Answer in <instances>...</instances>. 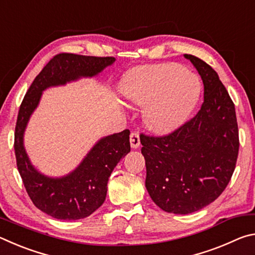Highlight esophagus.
I'll return each mask as SVG.
<instances>
[{
    "instance_id": "34e87169",
    "label": "esophagus",
    "mask_w": 255,
    "mask_h": 255,
    "mask_svg": "<svg viewBox=\"0 0 255 255\" xmlns=\"http://www.w3.org/2000/svg\"><path fill=\"white\" fill-rule=\"evenodd\" d=\"M140 139H139V133L138 132H131L130 133V146L131 148L136 149L139 147Z\"/></svg>"
}]
</instances>
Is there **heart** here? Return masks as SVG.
<instances>
[{
  "instance_id": "b5f03b06",
  "label": "heart",
  "mask_w": 255,
  "mask_h": 255,
  "mask_svg": "<svg viewBox=\"0 0 255 255\" xmlns=\"http://www.w3.org/2000/svg\"><path fill=\"white\" fill-rule=\"evenodd\" d=\"M122 93L132 105L145 107L143 117L150 131L166 135L187 122L199 98L200 83L179 64H154L129 73Z\"/></svg>"
}]
</instances>
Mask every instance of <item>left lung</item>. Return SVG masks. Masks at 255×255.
<instances>
[{"mask_svg": "<svg viewBox=\"0 0 255 255\" xmlns=\"http://www.w3.org/2000/svg\"><path fill=\"white\" fill-rule=\"evenodd\" d=\"M183 56L204 83L201 109L170 135H140L146 189L159 208L179 215L200 210L222 195L240 147L234 103L218 74L196 56Z\"/></svg>", "mask_w": 255, "mask_h": 255, "instance_id": "8db88e82", "label": "left lung"}]
</instances>
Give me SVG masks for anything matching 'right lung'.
<instances>
[{
	"instance_id": "1",
	"label": "right lung",
	"mask_w": 255,
	"mask_h": 255,
	"mask_svg": "<svg viewBox=\"0 0 255 255\" xmlns=\"http://www.w3.org/2000/svg\"><path fill=\"white\" fill-rule=\"evenodd\" d=\"M115 60V57L56 55L33 80L20 106L14 132L16 166L33 205L56 219L85 218L105 202L109 176L120 159L130 152V131L125 129L100 138L70 173L48 176L38 171L30 161L24 148L25 128L45 90L98 76Z\"/></svg>"
}]
</instances>
